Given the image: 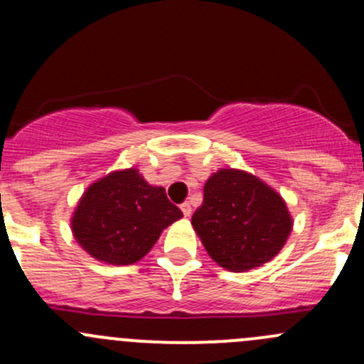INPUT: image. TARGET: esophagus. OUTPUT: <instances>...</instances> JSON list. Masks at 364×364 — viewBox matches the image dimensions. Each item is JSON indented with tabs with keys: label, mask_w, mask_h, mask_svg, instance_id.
<instances>
[{
	"label": "esophagus",
	"mask_w": 364,
	"mask_h": 364,
	"mask_svg": "<svg viewBox=\"0 0 364 364\" xmlns=\"http://www.w3.org/2000/svg\"><path fill=\"white\" fill-rule=\"evenodd\" d=\"M181 211H183V215L188 218V216L192 215V205H190V203H183L181 204Z\"/></svg>",
	"instance_id": "34e87169"
}]
</instances>
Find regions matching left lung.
I'll list each match as a JSON object with an SVG mask.
<instances>
[{"label": "left lung", "instance_id": "left-lung-1", "mask_svg": "<svg viewBox=\"0 0 364 364\" xmlns=\"http://www.w3.org/2000/svg\"><path fill=\"white\" fill-rule=\"evenodd\" d=\"M192 225L218 266L243 273L284 248L292 216L280 193L247 171L220 168L204 185Z\"/></svg>", "mask_w": 364, "mask_h": 364}]
</instances>
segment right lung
I'll list each match as a JSON object with an SVG mask.
<instances>
[{"mask_svg":"<svg viewBox=\"0 0 364 364\" xmlns=\"http://www.w3.org/2000/svg\"><path fill=\"white\" fill-rule=\"evenodd\" d=\"M183 216L181 209L153 186L137 168H123L91 183L72 220L77 243L91 257L112 266L141 260L161 230Z\"/></svg>","mask_w":364,"mask_h":364,"instance_id":"add662e5","label":"right lung"}]
</instances>
